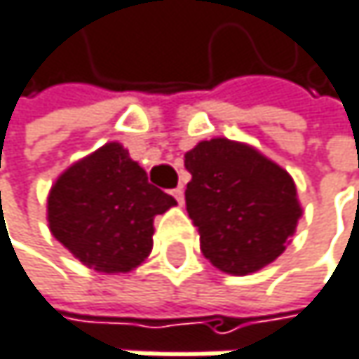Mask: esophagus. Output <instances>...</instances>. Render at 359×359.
<instances>
[{
    "label": "esophagus",
    "instance_id": "obj_1",
    "mask_svg": "<svg viewBox=\"0 0 359 359\" xmlns=\"http://www.w3.org/2000/svg\"><path fill=\"white\" fill-rule=\"evenodd\" d=\"M172 198L176 200V204H178V206H183V202H185V194H183V189H181V187L172 189Z\"/></svg>",
    "mask_w": 359,
    "mask_h": 359
}]
</instances>
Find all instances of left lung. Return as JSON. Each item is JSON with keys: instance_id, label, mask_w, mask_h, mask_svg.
I'll use <instances>...</instances> for the list:
<instances>
[{"instance_id": "8db88e82", "label": "left lung", "mask_w": 359, "mask_h": 359, "mask_svg": "<svg viewBox=\"0 0 359 359\" xmlns=\"http://www.w3.org/2000/svg\"><path fill=\"white\" fill-rule=\"evenodd\" d=\"M191 181L187 212L204 257L221 271L246 276L273 263L301 219L292 176L278 163L227 138L202 140L185 153Z\"/></svg>"}]
</instances>
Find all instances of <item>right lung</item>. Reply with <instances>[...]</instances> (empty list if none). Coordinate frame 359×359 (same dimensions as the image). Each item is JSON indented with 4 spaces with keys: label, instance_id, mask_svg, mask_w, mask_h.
Here are the masks:
<instances>
[{
    "label": "right lung",
    "instance_id": "1",
    "mask_svg": "<svg viewBox=\"0 0 359 359\" xmlns=\"http://www.w3.org/2000/svg\"><path fill=\"white\" fill-rule=\"evenodd\" d=\"M174 204L119 142H107L58 176L48 196V223L83 265L126 273L149 257L153 219Z\"/></svg>",
    "mask_w": 359,
    "mask_h": 359
}]
</instances>
